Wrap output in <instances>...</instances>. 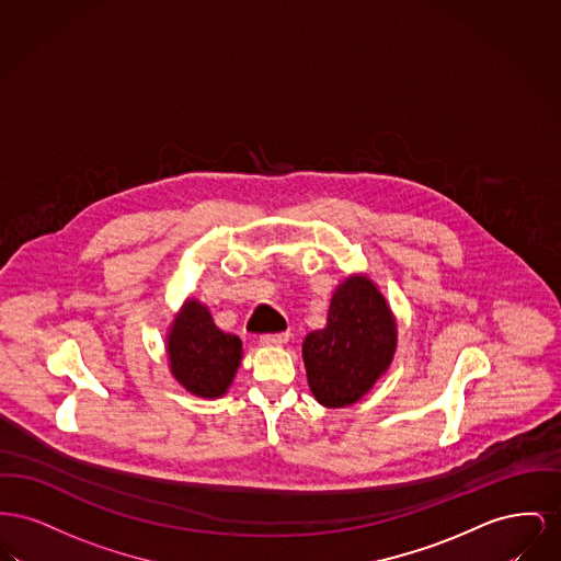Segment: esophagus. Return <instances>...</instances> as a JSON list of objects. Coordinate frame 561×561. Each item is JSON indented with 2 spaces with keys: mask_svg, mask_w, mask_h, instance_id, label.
I'll return each instance as SVG.
<instances>
[{
  "mask_svg": "<svg viewBox=\"0 0 561 561\" xmlns=\"http://www.w3.org/2000/svg\"><path fill=\"white\" fill-rule=\"evenodd\" d=\"M287 340H289V333H272V335H262L260 344L262 346H283V344H287Z\"/></svg>",
  "mask_w": 561,
  "mask_h": 561,
  "instance_id": "obj_1",
  "label": "esophagus"
}]
</instances>
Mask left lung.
<instances>
[{
	"mask_svg": "<svg viewBox=\"0 0 561 561\" xmlns=\"http://www.w3.org/2000/svg\"><path fill=\"white\" fill-rule=\"evenodd\" d=\"M397 319L367 274H348L331 295L323 329L304 337L312 397L331 410L358 403L397 353Z\"/></svg>",
	"mask_w": 561,
	"mask_h": 561,
	"instance_id": "8db88e82",
	"label": "left lung"
}]
</instances>
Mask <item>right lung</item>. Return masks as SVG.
Masks as SVG:
<instances>
[{
  "label": "right lung",
  "instance_id": "obj_1",
  "mask_svg": "<svg viewBox=\"0 0 561 561\" xmlns=\"http://www.w3.org/2000/svg\"><path fill=\"white\" fill-rule=\"evenodd\" d=\"M164 351L169 371L190 394L219 399L237 378L242 360V342L221 331L196 297H185L167 329Z\"/></svg>",
  "mask_w": 561,
  "mask_h": 561
}]
</instances>
